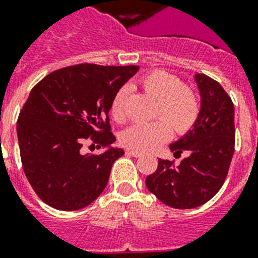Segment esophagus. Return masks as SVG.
<instances>
[{
	"label": "esophagus",
	"mask_w": 258,
	"mask_h": 258,
	"mask_svg": "<svg viewBox=\"0 0 258 258\" xmlns=\"http://www.w3.org/2000/svg\"><path fill=\"white\" fill-rule=\"evenodd\" d=\"M125 154L131 155V156H134V158H140V156H143V154H142V152H139V151H135V150H127L125 151Z\"/></svg>",
	"instance_id": "obj_1"
}]
</instances>
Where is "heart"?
Returning <instances> with one entry per match:
<instances>
[{"mask_svg": "<svg viewBox=\"0 0 258 258\" xmlns=\"http://www.w3.org/2000/svg\"><path fill=\"white\" fill-rule=\"evenodd\" d=\"M140 86L156 99L155 116H160V119L148 124L128 127L120 136L123 146L130 150L147 152L168 140L171 128L181 135L194 127L200 114L199 96L189 86L181 85L176 75L164 70L151 71L140 79ZM125 98L127 90L120 89L111 102V115L115 122L124 120Z\"/></svg>", "mask_w": 258, "mask_h": 258, "instance_id": "b5f03b06", "label": "heart"}]
</instances>
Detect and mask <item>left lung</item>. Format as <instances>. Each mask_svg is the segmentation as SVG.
Here are the masks:
<instances>
[{
	"instance_id": "8db88e82",
	"label": "left lung",
	"mask_w": 258,
	"mask_h": 258,
	"mask_svg": "<svg viewBox=\"0 0 258 258\" xmlns=\"http://www.w3.org/2000/svg\"><path fill=\"white\" fill-rule=\"evenodd\" d=\"M200 91V114L194 127L169 144L175 156L187 152L179 165L159 159L146 185L162 203L177 209L200 207L219 192L234 152V106L219 82L195 75Z\"/></svg>"
}]
</instances>
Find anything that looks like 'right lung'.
<instances>
[{
    "label": "right lung",
    "instance_id": "right-lung-1",
    "mask_svg": "<svg viewBox=\"0 0 258 258\" xmlns=\"http://www.w3.org/2000/svg\"><path fill=\"white\" fill-rule=\"evenodd\" d=\"M139 66L81 63L38 82L17 122L21 162L42 202L59 211L85 208L106 188L111 167L123 156L112 147L108 111L115 94ZM89 141L106 151L81 154Z\"/></svg>",
    "mask_w": 258,
    "mask_h": 258
}]
</instances>
